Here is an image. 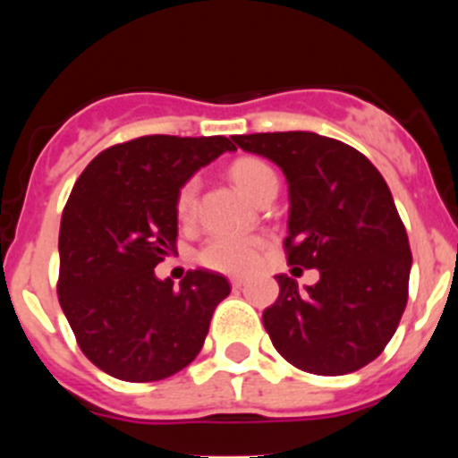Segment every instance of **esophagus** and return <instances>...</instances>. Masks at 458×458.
Masks as SVG:
<instances>
[{
	"label": "esophagus",
	"mask_w": 458,
	"mask_h": 458,
	"mask_svg": "<svg viewBox=\"0 0 458 458\" xmlns=\"http://www.w3.org/2000/svg\"><path fill=\"white\" fill-rule=\"evenodd\" d=\"M230 284H233V288H242V285H246V279H243V276H233Z\"/></svg>",
	"instance_id": "esophagus-1"
}]
</instances>
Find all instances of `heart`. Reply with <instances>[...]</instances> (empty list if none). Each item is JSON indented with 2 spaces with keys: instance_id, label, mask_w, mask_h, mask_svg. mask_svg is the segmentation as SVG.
<instances>
[{
  "instance_id": "heart-1",
  "label": "heart",
  "mask_w": 458,
  "mask_h": 458,
  "mask_svg": "<svg viewBox=\"0 0 458 458\" xmlns=\"http://www.w3.org/2000/svg\"><path fill=\"white\" fill-rule=\"evenodd\" d=\"M230 174L243 192L252 199H259L266 191L276 188V173L257 157H242L230 165ZM197 191L199 182L195 177L182 183L174 199V212L179 221H191L195 215ZM266 242L255 234H212L199 250V261L206 267L225 275H243L250 272L261 259Z\"/></svg>"
}]
</instances>
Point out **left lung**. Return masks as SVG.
I'll return each instance as SVG.
<instances>
[{
	"instance_id": "obj_1",
	"label": "left lung",
	"mask_w": 458,
	"mask_h": 458,
	"mask_svg": "<svg viewBox=\"0 0 458 458\" xmlns=\"http://www.w3.org/2000/svg\"><path fill=\"white\" fill-rule=\"evenodd\" d=\"M284 170L290 191L288 263L317 267L306 290L279 275V299L263 310L276 352L321 377L359 370L390 344L408 303V233L372 161L317 132L234 135Z\"/></svg>"
}]
</instances>
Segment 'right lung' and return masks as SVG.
Instances as JSON below:
<instances>
[{
  "mask_svg": "<svg viewBox=\"0 0 458 458\" xmlns=\"http://www.w3.org/2000/svg\"><path fill=\"white\" fill-rule=\"evenodd\" d=\"M225 150L224 135H146L95 157L72 186L59 225V306L81 352L122 381L173 377L199 354L225 276L191 270L179 288L155 266L177 250L174 199Z\"/></svg>",
  "mask_w": 458,
  "mask_h": 458,
  "instance_id": "obj_1",
  "label": "right lung"
}]
</instances>
